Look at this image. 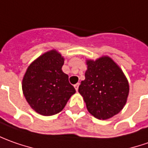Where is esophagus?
I'll list each match as a JSON object with an SVG mask.
<instances>
[{
    "label": "esophagus",
    "mask_w": 148,
    "mask_h": 148,
    "mask_svg": "<svg viewBox=\"0 0 148 148\" xmlns=\"http://www.w3.org/2000/svg\"><path fill=\"white\" fill-rule=\"evenodd\" d=\"M79 84H76L75 85H74V88H75L76 91H78V90H79Z\"/></svg>",
    "instance_id": "obj_1"
}]
</instances>
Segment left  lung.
Masks as SVG:
<instances>
[{
    "label": "left lung",
    "instance_id": "obj_1",
    "mask_svg": "<svg viewBox=\"0 0 148 148\" xmlns=\"http://www.w3.org/2000/svg\"><path fill=\"white\" fill-rule=\"evenodd\" d=\"M85 79L79 92L90 114L98 120H108L117 115L127 102L130 85L120 67L107 56L87 60Z\"/></svg>",
    "mask_w": 148,
    "mask_h": 148
}]
</instances>
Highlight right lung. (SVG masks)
I'll list each match as a JSON object with an SVG mask.
<instances>
[{"label":"right lung","instance_id":"1","mask_svg":"<svg viewBox=\"0 0 148 148\" xmlns=\"http://www.w3.org/2000/svg\"><path fill=\"white\" fill-rule=\"evenodd\" d=\"M64 61L59 51L51 50L34 60L23 75V96L40 115L50 116L60 112L76 92L61 69Z\"/></svg>","mask_w":148,"mask_h":148}]
</instances>
